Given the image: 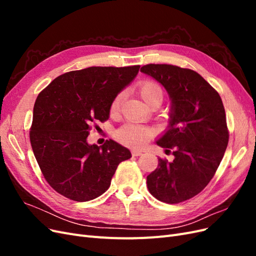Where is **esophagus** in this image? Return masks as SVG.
Segmentation results:
<instances>
[{"label":"esophagus","instance_id":"esophagus-1","mask_svg":"<svg viewBox=\"0 0 256 256\" xmlns=\"http://www.w3.org/2000/svg\"><path fill=\"white\" fill-rule=\"evenodd\" d=\"M131 154H132L134 157H138V156H140V154H142V152H138V150H132V152H131Z\"/></svg>","mask_w":256,"mask_h":256}]
</instances>
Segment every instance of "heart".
<instances>
[{"instance_id":"1","label":"heart","mask_w":256,"mask_h":256,"mask_svg":"<svg viewBox=\"0 0 256 256\" xmlns=\"http://www.w3.org/2000/svg\"><path fill=\"white\" fill-rule=\"evenodd\" d=\"M136 90L143 99V102L148 106L154 102L161 104L162 99H164V90H162L160 85L150 80H144L138 83ZM122 99V92L115 96L110 106L112 113H116L120 110ZM115 136L120 143L132 147V148H141L154 136V130L141 125H136V124H127L116 131Z\"/></svg>"}]
</instances>
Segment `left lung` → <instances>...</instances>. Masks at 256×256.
Masks as SVG:
<instances>
[{"label": "left lung", "mask_w": 256, "mask_h": 256, "mask_svg": "<svg viewBox=\"0 0 256 256\" xmlns=\"http://www.w3.org/2000/svg\"><path fill=\"white\" fill-rule=\"evenodd\" d=\"M141 72L164 86L171 99L170 122L156 141L173 150L174 160L158 159L147 176L150 194L168 204L187 200L212 180L228 143L220 95L202 76L187 68L148 64Z\"/></svg>", "instance_id": "8db88e82"}]
</instances>
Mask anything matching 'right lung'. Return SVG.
Wrapping results in <instances>:
<instances>
[{"instance_id": "right-lung-1", "label": "right lung", "mask_w": 256, "mask_h": 256, "mask_svg": "<svg viewBox=\"0 0 256 256\" xmlns=\"http://www.w3.org/2000/svg\"><path fill=\"white\" fill-rule=\"evenodd\" d=\"M140 66L88 67L54 79L38 95L30 140L42 175L65 198L86 202L111 184L122 161L131 157L113 140L90 145V125L110 116L115 96L136 76Z\"/></svg>"}]
</instances>
